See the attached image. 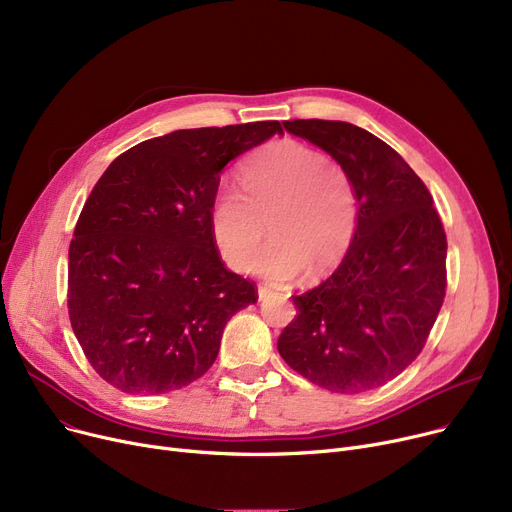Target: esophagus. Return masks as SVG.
<instances>
[{"label":"esophagus","instance_id":"esophagus-1","mask_svg":"<svg viewBox=\"0 0 512 512\" xmlns=\"http://www.w3.org/2000/svg\"><path fill=\"white\" fill-rule=\"evenodd\" d=\"M274 294H276V292H274L270 286H259V288H257V297H259V303H263V301H267V299H272Z\"/></svg>","mask_w":512,"mask_h":512}]
</instances>
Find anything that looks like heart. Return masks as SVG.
<instances>
[{
	"label": "heart",
	"mask_w": 512,
	"mask_h": 512,
	"mask_svg": "<svg viewBox=\"0 0 512 512\" xmlns=\"http://www.w3.org/2000/svg\"><path fill=\"white\" fill-rule=\"evenodd\" d=\"M236 188L213 195L207 226L215 249L234 272L251 270L265 238L272 242L253 270L292 280L305 270L324 276L342 261L355 228V195L346 174L324 153L297 141L272 143L240 166Z\"/></svg>",
	"instance_id": "heart-1"
}]
</instances>
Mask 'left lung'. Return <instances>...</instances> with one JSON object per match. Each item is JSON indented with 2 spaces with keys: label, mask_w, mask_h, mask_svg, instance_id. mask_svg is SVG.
Segmentation results:
<instances>
[{
  "label": "left lung",
  "mask_w": 512,
  "mask_h": 512,
  "mask_svg": "<svg viewBox=\"0 0 512 512\" xmlns=\"http://www.w3.org/2000/svg\"><path fill=\"white\" fill-rule=\"evenodd\" d=\"M284 128L338 161L359 209L338 270L292 297L278 351L321 388L367 392L421 353L446 294V234L421 178L375 134L338 120Z\"/></svg>",
  "instance_id": "left-lung-1"
}]
</instances>
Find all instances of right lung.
Returning <instances> with one entry per match:
<instances>
[{"mask_svg":"<svg viewBox=\"0 0 512 512\" xmlns=\"http://www.w3.org/2000/svg\"><path fill=\"white\" fill-rule=\"evenodd\" d=\"M282 134L276 120L174 130L103 172L68 251V313L93 369L126 394L199 380L230 317L257 303L226 270L207 211L232 159Z\"/></svg>","mask_w":512,"mask_h":512,"instance_id":"add662e5","label":"right lung"}]
</instances>
